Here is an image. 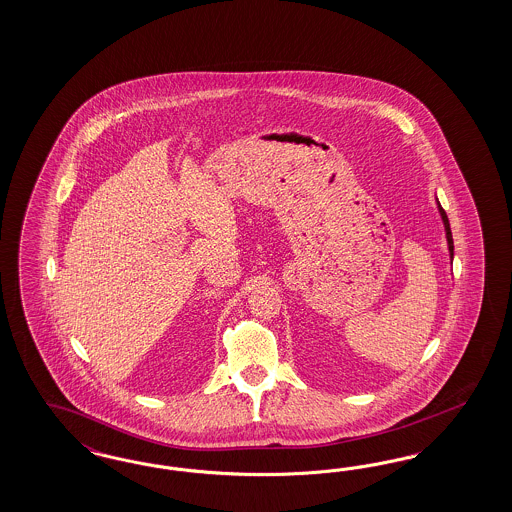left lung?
Instances as JSON below:
<instances>
[{
  "label": "left lung",
  "instance_id": "obj_1",
  "mask_svg": "<svg viewBox=\"0 0 512 512\" xmlns=\"http://www.w3.org/2000/svg\"><path fill=\"white\" fill-rule=\"evenodd\" d=\"M437 208H439V214H441L443 225H445V233H447V244H449L450 261H452V259H454V242H452V233H450L449 217H447V214H445V210L441 208L439 201H437Z\"/></svg>",
  "mask_w": 512,
  "mask_h": 512
}]
</instances>
